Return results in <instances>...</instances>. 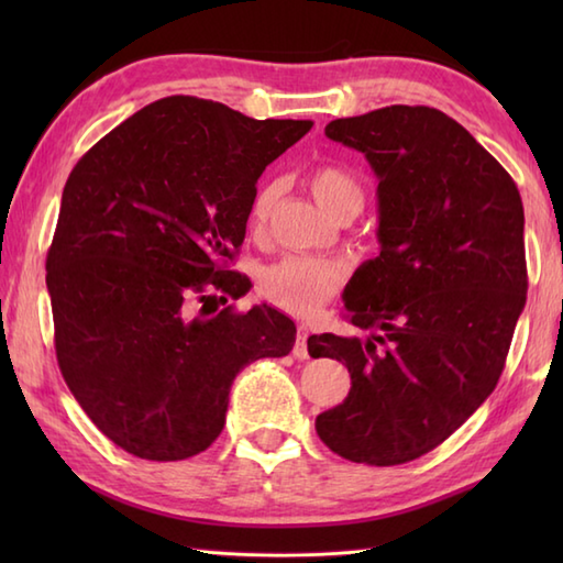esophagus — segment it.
I'll list each match as a JSON object with an SVG mask.
<instances>
[{
	"instance_id": "34e87169",
	"label": "esophagus",
	"mask_w": 563,
	"mask_h": 563,
	"mask_svg": "<svg viewBox=\"0 0 563 563\" xmlns=\"http://www.w3.org/2000/svg\"><path fill=\"white\" fill-rule=\"evenodd\" d=\"M307 339H309V329L305 324L297 327V339H295V357H300V361H307L309 357V351H307Z\"/></svg>"
}]
</instances>
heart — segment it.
Returning a JSON list of instances; mask_svg holds the SVG:
<instances>
[{"label": "heart", "instance_id": "heart-1", "mask_svg": "<svg viewBox=\"0 0 563 563\" xmlns=\"http://www.w3.org/2000/svg\"><path fill=\"white\" fill-rule=\"evenodd\" d=\"M309 188L317 202L331 218L341 212L363 208V186L357 178L336 164H324L309 174ZM275 206V188H261L254 202H251V224L263 227ZM343 268L339 263L314 258V256H285L273 263L261 275L258 290L266 300L283 312L297 317L312 314L321 305H327L333 292L341 288Z\"/></svg>", "mask_w": 563, "mask_h": 563}]
</instances>
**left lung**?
Listing matches in <instances>:
<instances>
[{"label": "left lung", "mask_w": 563, "mask_h": 563, "mask_svg": "<svg viewBox=\"0 0 563 563\" xmlns=\"http://www.w3.org/2000/svg\"><path fill=\"white\" fill-rule=\"evenodd\" d=\"M324 133L373 166L379 256L343 292L369 339L307 341L351 373L349 397L314 426L345 460L404 464L448 440L504 373L528 295L522 200L504 166L430 106L336 118Z\"/></svg>", "instance_id": "8db88e82"}]
</instances>
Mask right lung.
<instances>
[{
	"label": "right lung",
	"mask_w": 563,
	"mask_h": 563,
	"mask_svg": "<svg viewBox=\"0 0 563 563\" xmlns=\"http://www.w3.org/2000/svg\"><path fill=\"white\" fill-rule=\"evenodd\" d=\"M309 130L166 97L71 169L45 261L55 353L118 448L154 462L208 450L239 369L292 351L297 329L278 309H217L251 288L224 261L244 242L258 176Z\"/></svg>",
	"instance_id": "obj_1"
}]
</instances>
